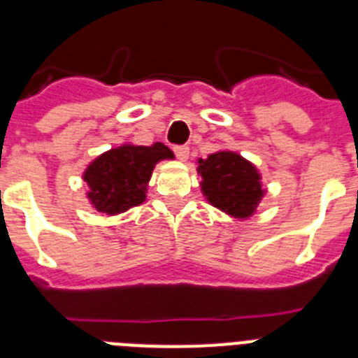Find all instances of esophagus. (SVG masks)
Segmentation results:
<instances>
[{
  "label": "esophagus",
  "mask_w": 358,
  "mask_h": 358,
  "mask_svg": "<svg viewBox=\"0 0 358 358\" xmlns=\"http://www.w3.org/2000/svg\"><path fill=\"white\" fill-rule=\"evenodd\" d=\"M173 152H176V156H177V159H179V161H186V159H188V156H189V148L186 147V145L176 147V148H173Z\"/></svg>",
  "instance_id": "1"
}]
</instances>
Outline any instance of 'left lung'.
<instances>
[{
    "label": "left lung",
    "mask_w": 358,
    "mask_h": 358,
    "mask_svg": "<svg viewBox=\"0 0 358 358\" xmlns=\"http://www.w3.org/2000/svg\"><path fill=\"white\" fill-rule=\"evenodd\" d=\"M201 192L211 206L231 218L248 220L265 197L262 173L238 152L217 150L197 161Z\"/></svg>",
    "instance_id": "left-lung-1"
}]
</instances>
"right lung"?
Wrapping results in <instances>:
<instances>
[{"mask_svg": "<svg viewBox=\"0 0 358 358\" xmlns=\"http://www.w3.org/2000/svg\"><path fill=\"white\" fill-rule=\"evenodd\" d=\"M166 145L123 143L94 157L85 166L82 179L90 192L85 194L91 206L100 213L120 215L147 199L148 181L156 164L173 159Z\"/></svg>", "mask_w": 358, "mask_h": 358, "instance_id": "obj_1", "label": "right lung"}]
</instances>
